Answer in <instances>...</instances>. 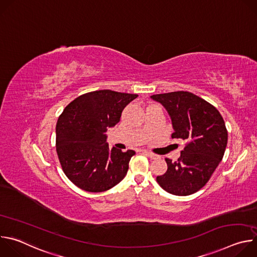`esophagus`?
Listing matches in <instances>:
<instances>
[{"mask_svg": "<svg viewBox=\"0 0 257 257\" xmlns=\"http://www.w3.org/2000/svg\"><path fill=\"white\" fill-rule=\"evenodd\" d=\"M143 153V155H145L146 157H149V158H151V159H157V155H155V154H153V153H150V152H146V151H144V152H142Z\"/></svg>", "mask_w": 257, "mask_h": 257, "instance_id": "1", "label": "esophagus"}]
</instances>
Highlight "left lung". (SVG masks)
I'll return each instance as SVG.
<instances>
[{
  "instance_id": "left-lung-1",
  "label": "left lung",
  "mask_w": 257,
  "mask_h": 257,
  "mask_svg": "<svg viewBox=\"0 0 257 257\" xmlns=\"http://www.w3.org/2000/svg\"><path fill=\"white\" fill-rule=\"evenodd\" d=\"M151 97L168 111L174 129L172 138L187 141L177 162L166 159L168 170L157 177V182L171 194H193L206 184L223 160L228 142L225 121L212 104L188 91Z\"/></svg>"
}]
</instances>
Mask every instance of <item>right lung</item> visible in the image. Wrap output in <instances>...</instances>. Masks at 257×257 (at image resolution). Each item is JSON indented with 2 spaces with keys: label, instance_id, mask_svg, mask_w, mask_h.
Returning a JSON list of instances; mask_svg holds the SVG:
<instances>
[{
  "label": "right lung",
  "instance_id": "obj_1",
  "mask_svg": "<svg viewBox=\"0 0 257 257\" xmlns=\"http://www.w3.org/2000/svg\"><path fill=\"white\" fill-rule=\"evenodd\" d=\"M137 96L95 90L76 97L64 108L56 126V150L73 184L88 192H102L124 179L135 152L109 150L104 133L120 122L124 107Z\"/></svg>",
  "mask_w": 257,
  "mask_h": 257
}]
</instances>
